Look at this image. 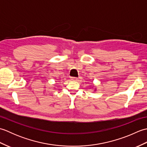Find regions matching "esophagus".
Listing matches in <instances>:
<instances>
[{
    "mask_svg": "<svg viewBox=\"0 0 147 147\" xmlns=\"http://www.w3.org/2000/svg\"><path fill=\"white\" fill-rule=\"evenodd\" d=\"M71 80L73 81H77L78 79V78L76 77H71Z\"/></svg>",
    "mask_w": 147,
    "mask_h": 147,
    "instance_id": "esophagus-1",
    "label": "esophagus"
}]
</instances>
